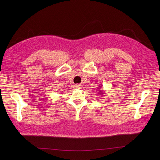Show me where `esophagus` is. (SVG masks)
I'll return each instance as SVG.
<instances>
[{
	"instance_id": "obj_1",
	"label": "esophagus",
	"mask_w": 160,
	"mask_h": 160,
	"mask_svg": "<svg viewBox=\"0 0 160 160\" xmlns=\"http://www.w3.org/2000/svg\"><path fill=\"white\" fill-rule=\"evenodd\" d=\"M75 88L79 89V88H81V86H80V85H75Z\"/></svg>"
}]
</instances>
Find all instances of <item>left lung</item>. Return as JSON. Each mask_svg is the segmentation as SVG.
Wrapping results in <instances>:
<instances>
[{
	"label": "left lung",
	"instance_id": "obj_1",
	"mask_svg": "<svg viewBox=\"0 0 160 160\" xmlns=\"http://www.w3.org/2000/svg\"><path fill=\"white\" fill-rule=\"evenodd\" d=\"M99 87H101V86H99ZM101 88H97V91H98V93L99 94L98 95L99 96H104V94H105V92H104V91L102 90H101L100 89Z\"/></svg>",
	"mask_w": 160,
	"mask_h": 160
}]
</instances>
